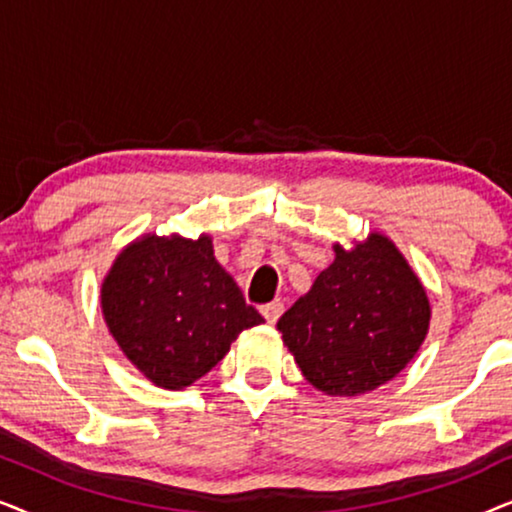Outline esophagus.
<instances>
[{
	"instance_id": "34e87169",
	"label": "esophagus",
	"mask_w": 512,
	"mask_h": 512,
	"mask_svg": "<svg viewBox=\"0 0 512 512\" xmlns=\"http://www.w3.org/2000/svg\"><path fill=\"white\" fill-rule=\"evenodd\" d=\"M282 312H284L282 303H268V305L261 307V314L265 317V321H268V324H275V321L282 317Z\"/></svg>"
}]
</instances>
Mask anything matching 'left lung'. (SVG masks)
Wrapping results in <instances>:
<instances>
[{"instance_id":"8db88e82","label":"left lung","mask_w":512,"mask_h":512,"mask_svg":"<svg viewBox=\"0 0 512 512\" xmlns=\"http://www.w3.org/2000/svg\"><path fill=\"white\" fill-rule=\"evenodd\" d=\"M277 321L305 380L328 396L394 380L429 333L431 305L415 270L380 233L342 249Z\"/></svg>"}]
</instances>
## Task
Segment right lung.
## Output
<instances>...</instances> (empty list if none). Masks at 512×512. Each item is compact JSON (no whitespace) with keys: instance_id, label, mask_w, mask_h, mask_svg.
<instances>
[{"instance_id":"obj_1","label":"right lung","mask_w":512,"mask_h":512,"mask_svg":"<svg viewBox=\"0 0 512 512\" xmlns=\"http://www.w3.org/2000/svg\"><path fill=\"white\" fill-rule=\"evenodd\" d=\"M100 298L121 352L156 387L172 391L191 387L237 335L263 324L214 258L209 235H142L116 256Z\"/></svg>"}]
</instances>
